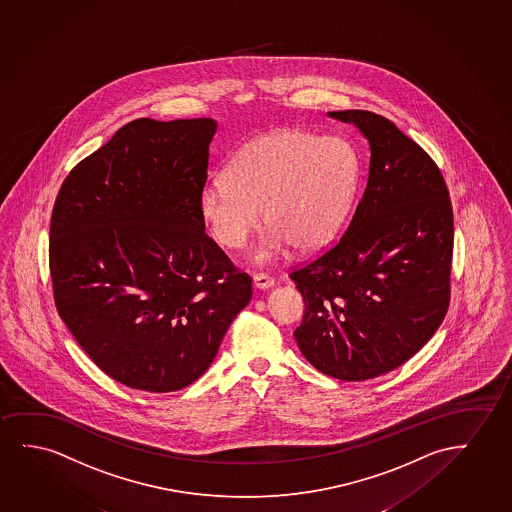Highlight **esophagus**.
<instances>
[{"label": "esophagus", "mask_w": 512, "mask_h": 512, "mask_svg": "<svg viewBox=\"0 0 512 512\" xmlns=\"http://www.w3.org/2000/svg\"><path fill=\"white\" fill-rule=\"evenodd\" d=\"M274 286V279H270L268 275L258 274L254 275V288L270 289Z\"/></svg>", "instance_id": "obj_1"}]
</instances>
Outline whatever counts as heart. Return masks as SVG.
<instances>
[{
  "label": "heart",
  "instance_id": "b5f03b06",
  "mask_svg": "<svg viewBox=\"0 0 512 512\" xmlns=\"http://www.w3.org/2000/svg\"><path fill=\"white\" fill-rule=\"evenodd\" d=\"M358 159L339 138L281 130L242 145L226 168L203 186L198 212L219 244L240 249L268 230L252 260L258 265L298 251L323 249L339 235L353 207Z\"/></svg>",
  "mask_w": 512,
  "mask_h": 512
}]
</instances>
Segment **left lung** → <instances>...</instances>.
<instances>
[{
    "label": "left lung",
    "instance_id": "8db88e82",
    "mask_svg": "<svg viewBox=\"0 0 512 512\" xmlns=\"http://www.w3.org/2000/svg\"><path fill=\"white\" fill-rule=\"evenodd\" d=\"M328 116L367 138V186L339 242L291 274L305 302L295 339L319 372L365 381L412 358L446 316L453 207L439 166L389 119Z\"/></svg>",
    "mask_w": 512,
    "mask_h": 512
}]
</instances>
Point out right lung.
Here are the masks:
<instances>
[{"label":"right lung","instance_id":"1","mask_svg":"<svg viewBox=\"0 0 512 512\" xmlns=\"http://www.w3.org/2000/svg\"><path fill=\"white\" fill-rule=\"evenodd\" d=\"M209 117L137 119L73 168L51 219L54 300L79 346L114 381L166 393L210 367L251 302L205 233Z\"/></svg>","mask_w":512,"mask_h":512}]
</instances>
